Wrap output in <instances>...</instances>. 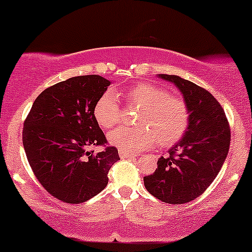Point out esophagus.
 Masks as SVG:
<instances>
[{"instance_id": "1", "label": "esophagus", "mask_w": 252, "mask_h": 252, "mask_svg": "<svg viewBox=\"0 0 252 252\" xmlns=\"http://www.w3.org/2000/svg\"><path fill=\"white\" fill-rule=\"evenodd\" d=\"M119 156H120L121 158H134L135 155L129 154V152L124 151V150H119Z\"/></svg>"}]
</instances>
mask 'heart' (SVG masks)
Wrapping results in <instances>:
<instances>
[{
    "mask_svg": "<svg viewBox=\"0 0 252 252\" xmlns=\"http://www.w3.org/2000/svg\"><path fill=\"white\" fill-rule=\"evenodd\" d=\"M118 97L127 106L140 107L135 121L138 127L121 126L109 132V143L120 150L138 152L152 148L157 143L160 146H170L187 131L189 109L186 101L148 82L135 83L117 95L107 90L98 96L93 113L102 128H112L120 120L121 108Z\"/></svg>",
    "mask_w": 252,
    "mask_h": 252,
    "instance_id": "1",
    "label": "heart"
}]
</instances>
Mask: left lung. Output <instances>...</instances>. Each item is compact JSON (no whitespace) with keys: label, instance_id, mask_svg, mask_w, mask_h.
<instances>
[{"label":"left lung","instance_id":"obj_1","mask_svg":"<svg viewBox=\"0 0 252 252\" xmlns=\"http://www.w3.org/2000/svg\"><path fill=\"white\" fill-rule=\"evenodd\" d=\"M159 77L182 93L189 124L169 157H160L156 171L144 177V186L160 201L182 205L199 197L219 174L228 154L231 129L224 109L210 92L179 76Z\"/></svg>","mask_w":252,"mask_h":252}]
</instances>
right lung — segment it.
I'll use <instances>...</instances> for the list:
<instances>
[{"label": "right lung", "mask_w": 252, "mask_h": 252, "mask_svg": "<svg viewBox=\"0 0 252 252\" xmlns=\"http://www.w3.org/2000/svg\"><path fill=\"white\" fill-rule=\"evenodd\" d=\"M111 82L98 75L71 77L35 98L22 129V143L33 174L56 199L88 201L106 188L119 158L95 120L94 104ZM90 146H104L94 154Z\"/></svg>", "instance_id": "1"}]
</instances>
